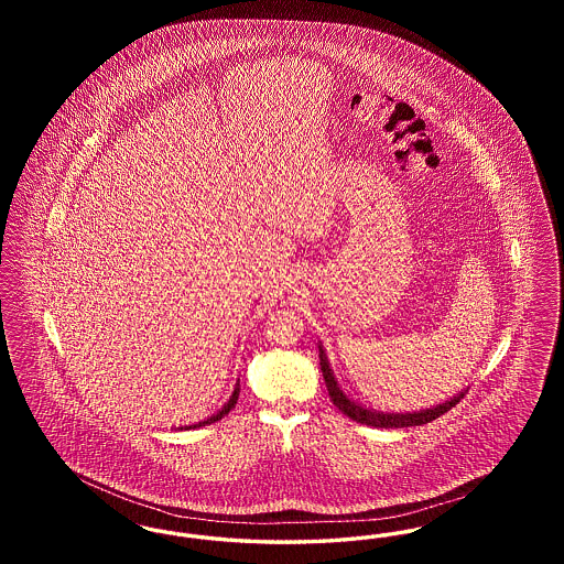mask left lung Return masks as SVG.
<instances>
[{
    "label": "left lung",
    "instance_id": "left-lung-1",
    "mask_svg": "<svg viewBox=\"0 0 564 564\" xmlns=\"http://www.w3.org/2000/svg\"><path fill=\"white\" fill-rule=\"evenodd\" d=\"M319 364H322L323 378H325L329 400L334 402V405L352 421H357L361 425H370V427H380V430H400V427L427 425L431 421H435L437 416H442L444 412H448L451 408H455L456 403L460 402L463 395H465V393H458L455 398H451V402L440 403V405H433V408L421 410V412H405V414L376 412V410H368V408L352 402L349 395L343 393V389L338 387L334 372L329 368V361H327V355H325L322 345H319Z\"/></svg>",
    "mask_w": 564,
    "mask_h": 564
}]
</instances>
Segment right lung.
Here are the masks:
<instances>
[{
    "label": "right lung",
    "instance_id": "obj_1",
    "mask_svg": "<svg viewBox=\"0 0 564 564\" xmlns=\"http://www.w3.org/2000/svg\"><path fill=\"white\" fill-rule=\"evenodd\" d=\"M239 391H241V389H239V384H237V387H235V391H232V395H230V400L224 403V408H221V410H219L217 414H214V416H209L207 421H200L198 425H189L188 430H196V427H205V425H212V423H215V421H219L221 416H226V414H228V412H230V410L235 408V403H237V400H239ZM182 430H184V427H182Z\"/></svg>",
    "mask_w": 564,
    "mask_h": 564
}]
</instances>
